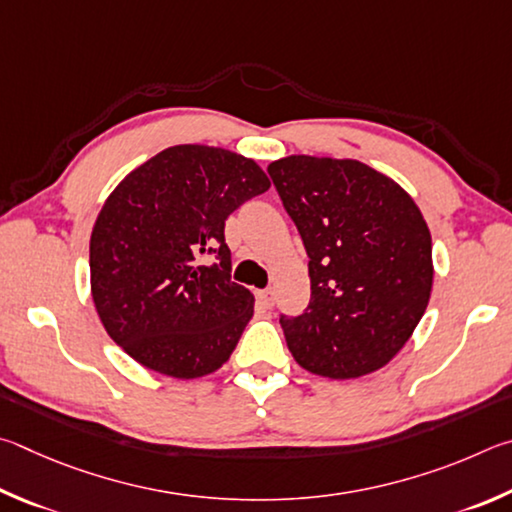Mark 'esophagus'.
Wrapping results in <instances>:
<instances>
[{
	"mask_svg": "<svg viewBox=\"0 0 512 512\" xmlns=\"http://www.w3.org/2000/svg\"><path fill=\"white\" fill-rule=\"evenodd\" d=\"M256 299L263 308H272L274 306V294L272 290H256Z\"/></svg>",
	"mask_w": 512,
	"mask_h": 512,
	"instance_id": "1",
	"label": "esophagus"
}]
</instances>
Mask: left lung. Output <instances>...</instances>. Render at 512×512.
I'll return each mask as SVG.
<instances>
[{
	"instance_id": "obj_1",
	"label": "left lung",
	"mask_w": 512,
	"mask_h": 512,
	"mask_svg": "<svg viewBox=\"0 0 512 512\" xmlns=\"http://www.w3.org/2000/svg\"><path fill=\"white\" fill-rule=\"evenodd\" d=\"M267 173L310 258L308 308L281 317L292 357L330 380L382 369L432 294V236L414 197L357 159L290 155Z\"/></svg>"
}]
</instances>
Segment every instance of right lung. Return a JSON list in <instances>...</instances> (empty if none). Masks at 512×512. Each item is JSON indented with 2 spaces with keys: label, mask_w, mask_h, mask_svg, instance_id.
Here are the masks:
<instances>
[{
  "label": "right lung",
  "mask_w": 512,
  "mask_h": 512,
  "mask_svg": "<svg viewBox=\"0 0 512 512\" xmlns=\"http://www.w3.org/2000/svg\"><path fill=\"white\" fill-rule=\"evenodd\" d=\"M270 186L254 159L184 143L107 195L89 238V283L103 328L134 362L195 380L229 360L254 294L231 281L224 220ZM202 253L216 263L200 266Z\"/></svg>",
  "instance_id": "right-lung-1"
}]
</instances>
